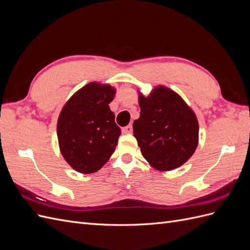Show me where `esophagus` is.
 Listing matches in <instances>:
<instances>
[{"mask_svg":"<svg viewBox=\"0 0 250 250\" xmlns=\"http://www.w3.org/2000/svg\"><path fill=\"white\" fill-rule=\"evenodd\" d=\"M123 133H132V126L131 125H128L126 127H124L122 129Z\"/></svg>","mask_w":250,"mask_h":250,"instance_id":"1","label":"esophagus"}]
</instances>
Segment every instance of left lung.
Instances as JSON below:
<instances>
[{
    "label": "left lung",
    "mask_w": 250,
    "mask_h": 250,
    "mask_svg": "<svg viewBox=\"0 0 250 250\" xmlns=\"http://www.w3.org/2000/svg\"><path fill=\"white\" fill-rule=\"evenodd\" d=\"M140 118L133 135L148 164L171 171L188 161L198 146L199 125L193 109L176 92L156 85L148 96L138 92Z\"/></svg>",
    "instance_id": "left-lung-1"
}]
</instances>
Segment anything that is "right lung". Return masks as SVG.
<instances>
[{"label":"right lung","instance_id":"right-lung-1","mask_svg":"<svg viewBox=\"0 0 250 250\" xmlns=\"http://www.w3.org/2000/svg\"><path fill=\"white\" fill-rule=\"evenodd\" d=\"M116 92L108 83L89 82L62 108L57 121L59 150L75 171L97 172L115 152L121 129L108 104Z\"/></svg>","mask_w":250,"mask_h":250}]
</instances>
